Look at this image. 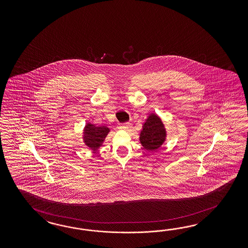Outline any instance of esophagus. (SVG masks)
I'll return each mask as SVG.
<instances>
[{
  "label": "esophagus",
  "mask_w": 248,
  "mask_h": 248,
  "mask_svg": "<svg viewBox=\"0 0 248 248\" xmlns=\"http://www.w3.org/2000/svg\"><path fill=\"white\" fill-rule=\"evenodd\" d=\"M119 128L122 130H128L130 128V124H120Z\"/></svg>",
  "instance_id": "1"
}]
</instances>
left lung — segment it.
<instances>
[{
  "mask_svg": "<svg viewBox=\"0 0 248 248\" xmlns=\"http://www.w3.org/2000/svg\"><path fill=\"white\" fill-rule=\"evenodd\" d=\"M167 132L160 116L151 113L143 123L139 135V141L143 148L147 151H156L166 141Z\"/></svg>",
  "mask_w": 248,
  "mask_h": 248,
  "instance_id": "left-lung-1",
  "label": "left lung"
}]
</instances>
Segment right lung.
Listing matches in <instances>:
<instances>
[{
  "mask_svg": "<svg viewBox=\"0 0 248 248\" xmlns=\"http://www.w3.org/2000/svg\"><path fill=\"white\" fill-rule=\"evenodd\" d=\"M110 133V128L105 125L96 126L91 123H87L83 128V141L84 144L93 152L103 145L107 135Z\"/></svg>",
  "mask_w": 248,
  "mask_h": 248,
  "instance_id": "1",
  "label": "right lung"
}]
</instances>
